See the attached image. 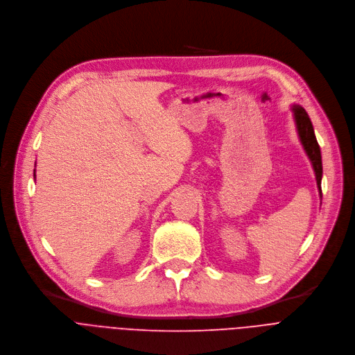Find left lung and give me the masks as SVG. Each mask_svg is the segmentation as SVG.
<instances>
[{
    "instance_id": "1",
    "label": "left lung",
    "mask_w": 355,
    "mask_h": 355,
    "mask_svg": "<svg viewBox=\"0 0 355 355\" xmlns=\"http://www.w3.org/2000/svg\"><path fill=\"white\" fill-rule=\"evenodd\" d=\"M293 112H294V119H295V123H297V130H298L300 139H301V143L304 146V150H305L306 155L309 157V159L312 162L315 176H316V183H318V187H319V191H320V196H322V187H320L322 173H323L322 155H320V147L318 144V139H316V135H315V131H313L312 121H311V119H309V116H308V113L305 112L304 107L294 105Z\"/></svg>"
}]
</instances>
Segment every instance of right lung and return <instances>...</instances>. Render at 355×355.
I'll return each instance as SVG.
<instances>
[{
	"label": "right lung",
	"mask_w": 355,
	"mask_h": 355,
	"mask_svg": "<svg viewBox=\"0 0 355 355\" xmlns=\"http://www.w3.org/2000/svg\"><path fill=\"white\" fill-rule=\"evenodd\" d=\"M33 176H36V175H35V171H33Z\"/></svg>",
	"instance_id": "add662e5"
}]
</instances>
